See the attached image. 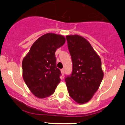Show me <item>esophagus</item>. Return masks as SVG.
Masks as SVG:
<instances>
[{"mask_svg":"<svg viewBox=\"0 0 125 125\" xmlns=\"http://www.w3.org/2000/svg\"><path fill=\"white\" fill-rule=\"evenodd\" d=\"M61 73H62V75L63 76L64 74V70L63 69H62L61 70Z\"/></svg>","mask_w":125,"mask_h":125,"instance_id":"1","label":"esophagus"}]
</instances>
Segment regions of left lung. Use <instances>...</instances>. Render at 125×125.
<instances>
[{"instance_id": "obj_1", "label": "left lung", "mask_w": 125, "mask_h": 125, "mask_svg": "<svg viewBox=\"0 0 125 125\" xmlns=\"http://www.w3.org/2000/svg\"><path fill=\"white\" fill-rule=\"evenodd\" d=\"M72 72L65 78L69 94L78 104L91 99L104 77L101 59L90 43L79 35L67 36Z\"/></svg>"}]
</instances>
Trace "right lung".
<instances>
[{
  "label": "right lung",
  "instance_id": "1",
  "mask_svg": "<svg viewBox=\"0 0 125 125\" xmlns=\"http://www.w3.org/2000/svg\"><path fill=\"white\" fill-rule=\"evenodd\" d=\"M62 35L47 33L35 42L22 62L23 77L35 96L44 98L54 92L61 81L55 52L65 42Z\"/></svg>",
  "mask_w": 125,
  "mask_h": 125
}]
</instances>
